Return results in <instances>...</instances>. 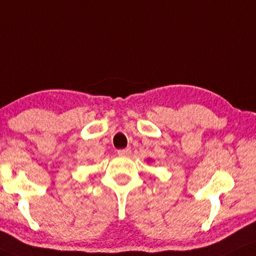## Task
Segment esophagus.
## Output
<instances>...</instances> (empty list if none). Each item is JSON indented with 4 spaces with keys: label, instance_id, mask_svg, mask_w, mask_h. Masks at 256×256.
Returning <instances> with one entry per match:
<instances>
[{
    "label": "esophagus",
    "instance_id": "34e87169",
    "mask_svg": "<svg viewBox=\"0 0 256 256\" xmlns=\"http://www.w3.org/2000/svg\"><path fill=\"white\" fill-rule=\"evenodd\" d=\"M132 153V150H130V148H124V150H118V154L120 156H129V154Z\"/></svg>",
    "mask_w": 256,
    "mask_h": 256
}]
</instances>
